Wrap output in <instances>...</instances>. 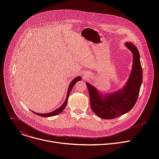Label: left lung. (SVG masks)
Returning <instances> with one entry per match:
<instances>
[{
    "label": "left lung",
    "instance_id": "left-lung-1",
    "mask_svg": "<svg viewBox=\"0 0 159 159\" xmlns=\"http://www.w3.org/2000/svg\"><path fill=\"white\" fill-rule=\"evenodd\" d=\"M125 45L133 54V65L129 79L121 89L114 93L103 94L95 87L86 82L90 107L96 115L104 120L114 119L128 112L139 98L143 78L140 53L131 42H126Z\"/></svg>",
    "mask_w": 159,
    "mask_h": 159
}]
</instances>
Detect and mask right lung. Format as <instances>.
Segmentation results:
<instances>
[{
	"mask_svg": "<svg viewBox=\"0 0 159 159\" xmlns=\"http://www.w3.org/2000/svg\"><path fill=\"white\" fill-rule=\"evenodd\" d=\"M80 80H82V77L80 76H79V77H75V79H74V80L70 82L69 86V88H68V90H67V94H66V99L65 101V102H63V104L60 106L59 107L58 109H55V111H52V112H48V113H44V114H41V113H38V112H35L34 111H33V112H34V114L38 115V116H42V117H50V116H56L58 114H60V112H62V111L65 109V107H66V104H67V101H68V98H69V94L71 92V90L73 88V87L74 86V85L76 84L77 82L78 81H80Z\"/></svg>",
	"mask_w": 159,
	"mask_h": 159,
	"instance_id": "obj_1",
	"label": "right lung"
}]
</instances>
